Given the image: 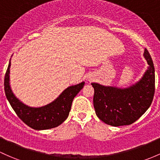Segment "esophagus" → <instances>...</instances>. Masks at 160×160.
Here are the masks:
<instances>
[{"instance_id":"obj_1","label":"esophagus","mask_w":160,"mask_h":160,"mask_svg":"<svg viewBox=\"0 0 160 160\" xmlns=\"http://www.w3.org/2000/svg\"><path fill=\"white\" fill-rule=\"evenodd\" d=\"M94 79V78L93 75H88V77H87L88 82H92V81H93Z\"/></svg>"}]
</instances>
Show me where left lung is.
<instances>
[{
	"label": "left lung",
	"instance_id": "1",
	"mask_svg": "<svg viewBox=\"0 0 160 160\" xmlns=\"http://www.w3.org/2000/svg\"><path fill=\"white\" fill-rule=\"evenodd\" d=\"M143 56L149 66L142 78L133 85L121 88L92 83L96 115L104 123L114 127L130 125L138 120L152 104L155 92V69L147 49Z\"/></svg>",
	"mask_w": 160,
	"mask_h": 160
}]
</instances>
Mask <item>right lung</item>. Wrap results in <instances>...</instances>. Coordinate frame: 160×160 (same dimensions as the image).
<instances>
[{"label": "right lung", "mask_w": 160, "mask_h": 160, "mask_svg": "<svg viewBox=\"0 0 160 160\" xmlns=\"http://www.w3.org/2000/svg\"><path fill=\"white\" fill-rule=\"evenodd\" d=\"M11 60L4 78V92L13 111L27 126L34 130H48L59 126L66 120L71 110L74 98L85 85V82L65 89L59 97L46 105L30 107L15 96L10 85Z\"/></svg>", "instance_id": "1"}]
</instances>
